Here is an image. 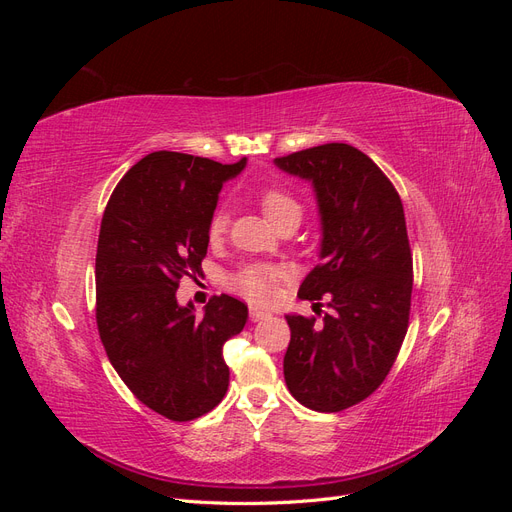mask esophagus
I'll return each instance as SVG.
<instances>
[{"label": "esophagus", "instance_id": "34e87169", "mask_svg": "<svg viewBox=\"0 0 512 512\" xmlns=\"http://www.w3.org/2000/svg\"><path fill=\"white\" fill-rule=\"evenodd\" d=\"M271 314L267 312V309H260V307H250V318H252V322H258V320H265V318H269Z\"/></svg>", "mask_w": 512, "mask_h": 512}]
</instances>
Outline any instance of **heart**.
I'll return each mask as SVG.
<instances>
[{
  "mask_svg": "<svg viewBox=\"0 0 512 512\" xmlns=\"http://www.w3.org/2000/svg\"><path fill=\"white\" fill-rule=\"evenodd\" d=\"M260 207L262 213L267 215V220L275 228H284L292 224L297 228L303 220V207L297 198L282 188H269L260 196ZM228 215L224 209H218L209 220V239L218 241L226 232ZM282 271L271 265H245L230 275V288L243 294L245 299L256 301V303H267L271 301L275 292V282L280 280Z\"/></svg>",
  "mask_w": 512,
  "mask_h": 512,
  "instance_id": "obj_1",
  "label": "heart"
}]
</instances>
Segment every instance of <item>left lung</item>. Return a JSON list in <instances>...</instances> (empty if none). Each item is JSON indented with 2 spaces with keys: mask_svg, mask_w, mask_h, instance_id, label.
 <instances>
[{
  "mask_svg": "<svg viewBox=\"0 0 512 512\" xmlns=\"http://www.w3.org/2000/svg\"><path fill=\"white\" fill-rule=\"evenodd\" d=\"M275 164L314 185L320 265L303 280L299 297H327L331 307L320 324L286 316V386L309 410L339 412L378 389L404 344L412 299L404 205L374 160L346 143L303 149Z\"/></svg>",
  "mask_w": 512,
  "mask_h": 512,
  "instance_id": "left-lung-1",
  "label": "left lung"
}]
</instances>
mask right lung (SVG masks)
<instances>
[{"instance_id":"1","label":"right lung","mask_w":512,"mask_h":512,"mask_svg":"<svg viewBox=\"0 0 512 512\" xmlns=\"http://www.w3.org/2000/svg\"><path fill=\"white\" fill-rule=\"evenodd\" d=\"M245 158L220 164L177 151L136 162L104 209L96 254V322L108 361L147 408L185 423L228 389L224 344L243 331L247 305L211 297L205 316L177 303L181 277L200 273L209 220L224 181Z\"/></svg>"}]
</instances>
